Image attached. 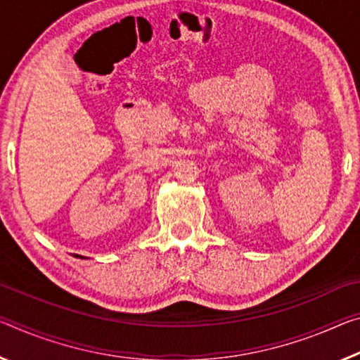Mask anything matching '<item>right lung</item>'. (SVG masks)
<instances>
[{
	"label": "right lung",
	"instance_id": "add662e5",
	"mask_svg": "<svg viewBox=\"0 0 360 360\" xmlns=\"http://www.w3.org/2000/svg\"><path fill=\"white\" fill-rule=\"evenodd\" d=\"M77 256V258H83V256H78V255H75Z\"/></svg>",
	"mask_w": 360,
	"mask_h": 360
}]
</instances>
